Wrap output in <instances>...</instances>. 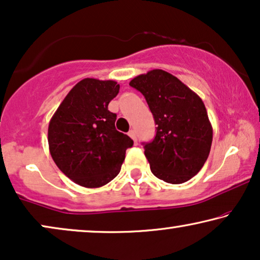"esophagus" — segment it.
I'll list each match as a JSON object with an SVG mask.
<instances>
[{
    "instance_id": "obj_1",
    "label": "esophagus",
    "mask_w": 260,
    "mask_h": 260,
    "mask_svg": "<svg viewBox=\"0 0 260 260\" xmlns=\"http://www.w3.org/2000/svg\"><path fill=\"white\" fill-rule=\"evenodd\" d=\"M129 136L133 138L135 143H137V137H136V133H135V130H130L129 131Z\"/></svg>"
}]
</instances>
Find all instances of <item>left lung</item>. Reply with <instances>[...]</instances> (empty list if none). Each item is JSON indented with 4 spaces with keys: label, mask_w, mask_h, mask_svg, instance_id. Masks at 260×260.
<instances>
[{
    "label": "left lung",
    "mask_w": 260,
    "mask_h": 260,
    "mask_svg": "<svg viewBox=\"0 0 260 260\" xmlns=\"http://www.w3.org/2000/svg\"><path fill=\"white\" fill-rule=\"evenodd\" d=\"M154 116L156 136L143 143L151 173L165 182H187L200 172L211 151L212 124L199 95L173 74L152 70L130 81Z\"/></svg>",
    "instance_id": "left-lung-1"
}]
</instances>
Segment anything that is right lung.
Instances as JSON below:
<instances>
[{
  "instance_id": "right-lung-1",
  "label": "right lung",
  "mask_w": 260,
  "mask_h": 260,
  "mask_svg": "<svg viewBox=\"0 0 260 260\" xmlns=\"http://www.w3.org/2000/svg\"><path fill=\"white\" fill-rule=\"evenodd\" d=\"M113 80L85 78L59 105L48 125L53 161L74 183L98 188L120 172L134 141L116 130L117 115L109 103L118 94Z\"/></svg>"
}]
</instances>
